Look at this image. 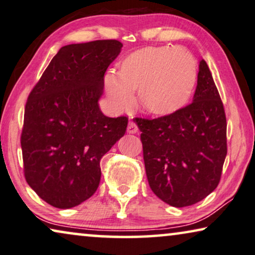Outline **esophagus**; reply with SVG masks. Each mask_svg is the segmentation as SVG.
<instances>
[{"mask_svg":"<svg viewBox=\"0 0 255 255\" xmlns=\"http://www.w3.org/2000/svg\"><path fill=\"white\" fill-rule=\"evenodd\" d=\"M128 133H132V134H134V133H136V132H138V127H136V124L134 123V122H128Z\"/></svg>","mask_w":255,"mask_h":255,"instance_id":"esophagus-1","label":"esophagus"}]
</instances>
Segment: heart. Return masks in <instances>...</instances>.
<instances>
[{"label": "heart", "instance_id": "obj_1", "mask_svg": "<svg viewBox=\"0 0 255 255\" xmlns=\"http://www.w3.org/2000/svg\"><path fill=\"white\" fill-rule=\"evenodd\" d=\"M197 82V63L184 48L146 47L122 62L119 76L107 73L105 87L117 109L130 107L138 91L140 105L156 116L170 115L186 105Z\"/></svg>", "mask_w": 255, "mask_h": 255}]
</instances>
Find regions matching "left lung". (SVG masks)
Wrapping results in <instances>:
<instances>
[{"instance_id": "1", "label": "left lung", "mask_w": 255, "mask_h": 255, "mask_svg": "<svg viewBox=\"0 0 255 255\" xmlns=\"http://www.w3.org/2000/svg\"><path fill=\"white\" fill-rule=\"evenodd\" d=\"M147 179L172 207L197 204L216 189L227 156V119L207 63L200 61L193 101L170 115L135 119Z\"/></svg>"}]
</instances>
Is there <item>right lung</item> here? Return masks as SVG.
<instances>
[{"label":"right lung","mask_w":255,"mask_h":255,"mask_svg":"<svg viewBox=\"0 0 255 255\" xmlns=\"http://www.w3.org/2000/svg\"><path fill=\"white\" fill-rule=\"evenodd\" d=\"M122 47L117 40L62 47L28 95L25 178L53 207L72 208L95 193L102 156L127 131V117H107L99 107L105 73Z\"/></svg>","instance_id":"add662e5"}]
</instances>
